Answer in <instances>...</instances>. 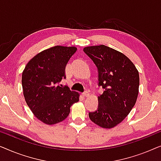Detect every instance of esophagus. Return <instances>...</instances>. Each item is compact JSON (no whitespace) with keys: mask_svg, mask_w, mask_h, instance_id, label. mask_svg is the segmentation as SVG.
Wrapping results in <instances>:
<instances>
[{"mask_svg":"<svg viewBox=\"0 0 161 161\" xmlns=\"http://www.w3.org/2000/svg\"><path fill=\"white\" fill-rule=\"evenodd\" d=\"M82 94H83V97H88V96L89 95V92H83V93Z\"/></svg>","mask_w":161,"mask_h":161,"instance_id":"1","label":"esophagus"}]
</instances>
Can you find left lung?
I'll return each mask as SVG.
<instances>
[{
    "mask_svg": "<svg viewBox=\"0 0 161 161\" xmlns=\"http://www.w3.org/2000/svg\"><path fill=\"white\" fill-rule=\"evenodd\" d=\"M83 51L97 67L99 86L105 89L97 97V111L89 112V119L103 128H113L127 117L136 104L138 71L125 55L108 46H89Z\"/></svg>",
    "mask_w": 161,
    "mask_h": 161,
    "instance_id": "8db88e82",
    "label": "left lung"
}]
</instances>
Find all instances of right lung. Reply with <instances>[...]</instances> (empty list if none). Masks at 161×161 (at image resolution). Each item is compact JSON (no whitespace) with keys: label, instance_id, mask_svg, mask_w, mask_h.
<instances>
[{"label":"right lung","instance_id":"right-lung-1","mask_svg":"<svg viewBox=\"0 0 161 161\" xmlns=\"http://www.w3.org/2000/svg\"><path fill=\"white\" fill-rule=\"evenodd\" d=\"M76 51V47L54 46L33 57L23 70L22 86L25 102L44 124L62 122L69 116L70 107L79 101L78 92L58 85L66 77V65Z\"/></svg>","mask_w":161,"mask_h":161}]
</instances>
